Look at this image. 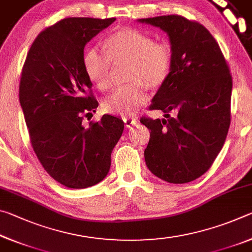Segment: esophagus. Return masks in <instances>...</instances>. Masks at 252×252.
Here are the masks:
<instances>
[{"instance_id":"obj_1","label":"esophagus","mask_w":252,"mask_h":252,"mask_svg":"<svg viewBox=\"0 0 252 252\" xmlns=\"http://www.w3.org/2000/svg\"><path fill=\"white\" fill-rule=\"evenodd\" d=\"M123 122H125V126L126 127H131L132 126L136 125L135 119H131V118H125V119H123Z\"/></svg>"}]
</instances>
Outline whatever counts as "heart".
I'll use <instances>...</instances> for the list:
<instances>
[{"label": "heart", "instance_id": "1", "mask_svg": "<svg viewBox=\"0 0 252 252\" xmlns=\"http://www.w3.org/2000/svg\"><path fill=\"white\" fill-rule=\"evenodd\" d=\"M104 51L92 46L85 51L82 64L85 74L99 89L110 82L111 62H129L126 80L131 84L119 87L104 97V111L131 117L147 103L146 88L161 87L172 67V52L167 43H156L151 36L131 29L114 32L104 42Z\"/></svg>", "mask_w": 252, "mask_h": 252}]
</instances>
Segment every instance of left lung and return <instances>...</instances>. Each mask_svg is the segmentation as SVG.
<instances>
[{
    "instance_id": "1",
    "label": "left lung",
    "mask_w": 252,
    "mask_h": 252,
    "mask_svg": "<svg viewBox=\"0 0 252 252\" xmlns=\"http://www.w3.org/2000/svg\"><path fill=\"white\" fill-rule=\"evenodd\" d=\"M168 34L172 67L152 99L151 110L167 119L142 118L150 130L147 167L169 183H187L211 167L227 138L232 79L208 30L179 15L139 19ZM172 110L176 116L169 117Z\"/></svg>"
}]
</instances>
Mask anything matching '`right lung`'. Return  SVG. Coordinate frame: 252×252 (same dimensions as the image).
<instances>
[{
	"label": "right lung",
	"mask_w": 252,
	"mask_h": 252,
	"mask_svg": "<svg viewBox=\"0 0 252 252\" xmlns=\"http://www.w3.org/2000/svg\"><path fill=\"white\" fill-rule=\"evenodd\" d=\"M116 19L66 18L42 31L30 49L20 82V104L37 159L54 180L72 189L103 180L125 123L104 114L84 126L97 101L88 94L84 46Z\"/></svg>",
	"instance_id": "right-lung-1"
}]
</instances>
